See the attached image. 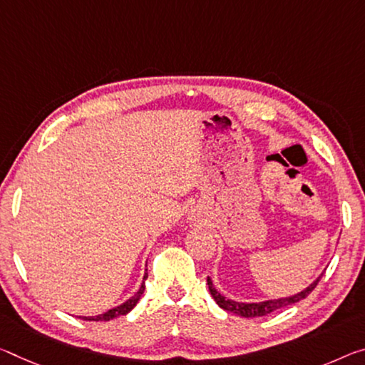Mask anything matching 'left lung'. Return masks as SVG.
<instances>
[{"mask_svg": "<svg viewBox=\"0 0 365 365\" xmlns=\"http://www.w3.org/2000/svg\"><path fill=\"white\" fill-rule=\"evenodd\" d=\"M320 277H318L317 281L312 282V284L307 289H305V291L296 294V296L284 297V299L266 300V302H258V304H244V302H235V300L225 299L221 292L216 291V287L212 286V281L210 279V277H207L206 281H207V287H210L211 296H212L214 300H216V304L219 305V307L227 310V312H232V314H235V315H240V317H245V318H253V317H264V315L271 314V312L279 310L282 307H287V305H292V304L299 302V300L305 299L317 287L318 281H320Z\"/></svg>", "mask_w": 365, "mask_h": 365, "instance_id": "obj_1", "label": "left lung"}]
</instances>
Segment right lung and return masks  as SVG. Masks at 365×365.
Returning a JSON list of instances; mask_svg holds the SVG:
<instances>
[{
  "label": "right lung",
  "mask_w": 365,
  "mask_h": 365,
  "mask_svg": "<svg viewBox=\"0 0 365 365\" xmlns=\"http://www.w3.org/2000/svg\"><path fill=\"white\" fill-rule=\"evenodd\" d=\"M146 277H148V273L144 274L143 279L146 281ZM144 281H143V284H141V287H140V291H138L131 299L126 300L125 304H121V305H118V307L108 310V312H106V314H102V315H96V317H81V318H83V320H89V322H108V320H112V318H117V317H120V315H126V314H128V312L133 310V307H135V305L138 304V300H140V297L143 296L144 287H146V286H144Z\"/></svg>",
  "instance_id": "add662e5"
}]
</instances>
